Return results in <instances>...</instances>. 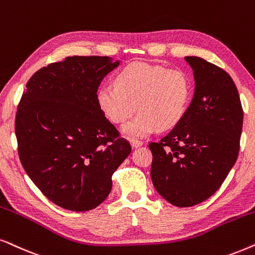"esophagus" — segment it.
Segmentation results:
<instances>
[{
	"label": "esophagus",
	"mask_w": 255,
	"mask_h": 255,
	"mask_svg": "<svg viewBox=\"0 0 255 255\" xmlns=\"http://www.w3.org/2000/svg\"><path fill=\"white\" fill-rule=\"evenodd\" d=\"M130 144H131V147H133V148H138V147H141L142 144H143V142L138 141V140H130Z\"/></svg>",
	"instance_id": "obj_1"
}]
</instances>
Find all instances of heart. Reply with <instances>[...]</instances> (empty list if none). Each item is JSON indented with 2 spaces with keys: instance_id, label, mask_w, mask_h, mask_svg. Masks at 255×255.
<instances>
[{
  "instance_id": "1",
  "label": "heart",
  "mask_w": 255,
  "mask_h": 255,
  "mask_svg": "<svg viewBox=\"0 0 255 255\" xmlns=\"http://www.w3.org/2000/svg\"><path fill=\"white\" fill-rule=\"evenodd\" d=\"M114 84L98 90V107L111 122L120 125L137 106L140 113L124 127V133L133 138L145 137L158 127L177 126L191 99V81L186 73L161 65L131 63L117 74Z\"/></svg>"
}]
</instances>
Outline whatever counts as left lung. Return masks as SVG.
Segmentation results:
<instances>
[{
    "label": "left lung",
    "instance_id": "left-lung-1",
    "mask_svg": "<svg viewBox=\"0 0 255 255\" xmlns=\"http://www.w3.org/2000/svg\"><path fill=\"white\" fill-rule=\"evenodd\" d=\"M195 94L181 122L150 142V176L156 191L178 208L206 201L237 161L244 112L230 74L199 57H185Z\"/></svg>",
    "mask_w": 255,
    "mask_h": 255
}]
</instances>
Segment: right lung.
I'll list each match as a JSON object with an SVG mask.
<instances>
[{
    "mask_svg": "<svg viewBox=\"0 0 255 255\" xmlns=\"http://www.w3.org/2000/svg\"><path fill=\"white\" fill-rule=\"evenodd\" d=\"M119 64L111 57H66L37 71L22 94L15 120L19 159L43 195L63 209L100 205L131 151L97 104L101 80Z\"/></svg>",
    "mask_w": 255,
    "mask_h": 255,
    "instance_id": "right-lung-1",
    "label": "right lung"
}]
</instances>
